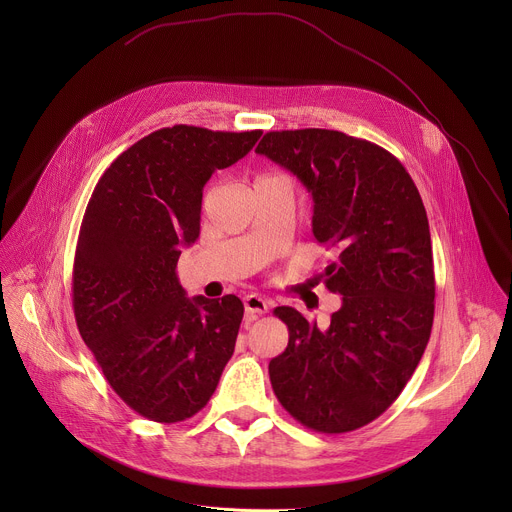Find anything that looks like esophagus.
Instances as JSON below:
<instances>
[{"mask_svg": "<svg viewBox=\"0 0 512 512\" xmlns=\"http://www.w3.org/2000/svg\"><path fill=\"white\" fill-rule=\"evenodd\" d=\"M269 302L267 300H263L261 296H257V294H249L247 298H245V310H247V314H265L267 310H269Z\"/></svg>", "mask_w": 512, "mask_h": 512, "instance_id": "1", "label": "esophagus"}]
</instances>
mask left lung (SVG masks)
I'll list each match as a JSON object with an SVG mask.
<instances>
[{"instance_id": "left-lung-1", "label": "left lung", "mask_w": 512, "mask_h": 512, "mask_svg": "<svg viewBox=\"0 0 512 512\" xmlns=\"http://www.w3.org/2000/svg\"><path fill=\"white\" fill-rule=\"evenodd\" d=\"M257 154L312 192V231L338 257L320 277L342 308L326 330L279 306L287 348L271 358L277 401L302 425L346 433L401 395L433 324L427 212L403 164L381 145L334 129L269 131Z\"/></svg>"}]
</instances>
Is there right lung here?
Wrapping results in <instances>:
<instances>
[{"label": "right lung", "mask_w": 512, "mask_h": 512, "mask_svg": "<svg viewBox=\"0 0 512 512\" xmlns=\"http://www.w3.org/2000/svg\"><path fill=\"white\" fill-rule=\"evenodd\" d=\"M261 133L158 129L105 170L87 204L72 267L75 320L111 389L152 421L198 413L233 356L243 302L188 300L176 263L200 235L204 184Z\"/></svg>", "instance_id": "add662e5"}]
</instances>
